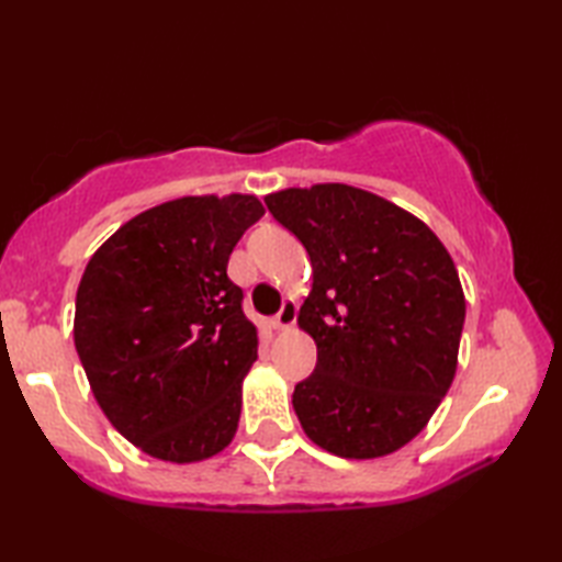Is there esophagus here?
Here are the masks:
<instances>
[{"label": "esophagus", "mask_w": 562, "mask_h": 562, "mask_svg": "<svg viewBox=\"0 0 562 562\" xmlns=\"http://www.w3.org/2000/svg\"><path fill=\"white\" fill-rule=\"evenodd\" d=\"M294 321H296V304L294 302H282L280 312L274 314V318H272V326L278 330H284V328H290Z\"/></svg>", "instance_id": "34e87169"}]
</instances>
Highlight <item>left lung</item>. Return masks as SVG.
<instances>
[{
  "label": "left lung",
  "mask_w": 562,
  "mask_h": 562,
  "mask_svg": "<svg viewBox=\"0 0 562 562\" xmlns=\"http://www.w3.org/2000/svg\"><path fill=\"white\" fill-rule=\"evenodd\" d=\"M266 205L314 268L296 321L316 369L294 386V413L336 457H386L427 425L457 372L465 302L453 260L427 224L360 188H288Z\"/></svg>",
  "instance_id": "1"
}]
</instances>
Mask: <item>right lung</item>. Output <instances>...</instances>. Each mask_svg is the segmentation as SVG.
Instances as JSON below:
<instances>
[{
    "label": "right lung",
    "mask_w": 562,
    "mask_h": 562,
    "mask_svg": "<svg viewBox=\"0 0 562 562\" xmlns=\"http://www.w3.org/2000/svg\"><path fill=\"white\" fill-rule=\"evenodd\" d=\"M262 214L238 193L164 202L123 224L81 274V367L111 425L154 459H210L236 435L258 336L226 262Z\"/></svg>",
    "instance_id": "obj_1"
}]
</instances>
